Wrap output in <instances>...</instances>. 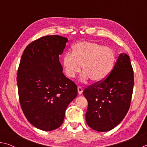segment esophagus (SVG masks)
Returning a JSON list of instances; mask_svg holds the SVG:
<instances>
[{
    "label": "esophagus",
    "mask_w": 147,
    "mask_h": 147,
    "mask_svg": "<svg viewBox=\"0 0 147 147\" xmlns=\"http://www.w3.org/2000/svg\"><path fill=\"white\" fill-rule=\"evenodd\" d=\"M77 89H78V94H82V91H83V89H82V87H80V86H78V88H77Z\"/></svg>",
    "instance_id": "obj_1"
}]
</instances>
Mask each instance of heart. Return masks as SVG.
I'll return each mask as SVG.
<instances>
[{
    "label": "heart",
    "instance_id": "1",
    "mask_svg": "<svg viewBox=\"0 0 147 147\" xmlns=\"http://www.w3.org/2000/svg\"><path fill=\"white\" fill-rule=\"evenodd\" d=\"M115 54L112 49L100 44L88 41L73 45L72 53L65 54L62 65L65 75L73 78L81 70L82 80L90 79L93 83L104 80L113 68Z\"/></svg>",
    "mask_w": 147,
    "mask_h": 147
}]
</instances>
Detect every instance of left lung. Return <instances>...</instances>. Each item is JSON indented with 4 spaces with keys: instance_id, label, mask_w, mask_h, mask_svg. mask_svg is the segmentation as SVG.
Masks as SVG:
<instances>
[{
    "instance_id": "obj_1",
    "label": "left lung",
    "mask_w": 147,
    "mask_h": 147,
    "mask_svg": "<svg viewBox=\"0 0 147 147\" xmlns=\"http://www.w3.org/2000/svg\"><path fill=\"white\" fill-rule=\"evenodd\" d=\"M134 84L130 57L121 54L108 77L83 91L88 102L86 120L89 127L107 131L117 126L130 108Z\"/></svg>"
}]
</instances>
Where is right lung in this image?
Listing matches in <instances>:
<instances>
[{
  "label": "right lung",
  "instance_id": "1",
  "mask_svg": "<svg viewBox=\"0 0 147 147\" xmlns=\"http://www.w3.org/2000/svg\"><path fill=\"white\" fill-rule=\"evenodd\" d=\"M68 39L41 37L27 46L17 71L20 105L32 125L44 131L59 128L69 103L78 94L75 83L62 73L59 56Z\"/></svg>",
  "mask_w": 147,
  "mask_h": 147
}]
</instances>
